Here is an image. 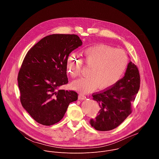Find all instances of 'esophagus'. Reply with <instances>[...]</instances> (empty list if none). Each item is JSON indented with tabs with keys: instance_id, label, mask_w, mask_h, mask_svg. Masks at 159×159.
<instances>
[{
	"instance_id": "obj_1",
	"label": "esophagus",
	"mask_w": 159,
	"mask_h": 159,
	"mask_svg": "<svg viewBox=\"0 0 159 159\" xmlns=\"http://www.w3.org/2000/svg\"><path fill=\"white\" fill-rule=\"evenodd\" d=\"M78 98L79 99H81V100H84V99H86V96L83 95V94H80L78 96Z\"/></svg>"
}]
</instances>
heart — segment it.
<instances>
[{
    "label": "heart",
    "mask_w": 159,
    "mask_h": 159,
    "mask_svg": "<svg viewBox=\"0 0 159 159\" xmlns=\"http://www.w3.org/2000/svg\"><path fill=\"white\" fill-rule=\"evenodd\" d=\"M83 55L84 63L90 66L89 76L72 84L73 88L81 93L92 92L99 86L101 89L112 86L121 78L129 63L124 51L104 45L88 47L83 51ZM83 61L77 56L68 57L67 70L73 78L80 76Z\"/></svg>",
    "instance_id": "1"
}]
</instances>
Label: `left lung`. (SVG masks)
Masks as SVG:
<instances>
[{
	"mask_svg": "<svg viewBox=\"0 0 159 159\" xmlns=\"http://www.w3.org/2000/svg\"><path fill=\"white\" fill-rule=\"evenodd\" d=\"M138 68L131 61L124 76L112 86L92 94L100 109L96 117L90 119L97 130L107 131L118 127L131 114L132 104L140 88Z\"/></svg>",
	"mask_w": 159,
	"mask_h": 159,
	"instance_id": "8db88e82",
	"label": "left lung"
}]
</instances>
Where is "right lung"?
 I'll list each match as a JSON object with an SVG mask.
<instances>
[{"instance_id":"add662e5","label":"right lung","mask_w":159,"mask_h":159,"mask_svg":"<svg viewBox=\"0 0 159 159\" xmlns=\"http://www.w3.org/2000/svg\"><path fill=\"white\" fill-rule=\"evenodd\" d=\"M82 45L75 34H53L40 40L26 54L18 74L20 99L38 123L52 125L64 116L74 91L58 90L68 83L66 63L70 53Z\"/></svg>"}]
</instances>
